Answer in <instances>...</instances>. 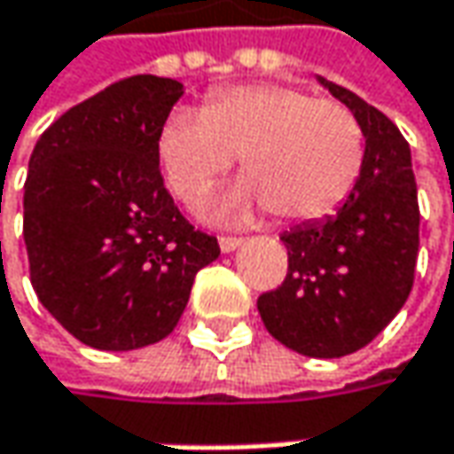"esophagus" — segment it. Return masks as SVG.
<instances>
[{"instance_id": "esophagus-1", "label": "esophagus", "mask_w": 454, "mask_h": 454, "mask_svg": "<svg viewBox=\"0 0 454 454\" xmlns=\"http://www.w3.org/2000/svg\"><path fill=\"white\" fill-rule=\"evenodd\" d=\"M239 245H242V238H219L222 253H235Z\"/></svg>"}]
</instances>
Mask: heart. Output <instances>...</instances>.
<instances>
[{
  "label": "heart",
  "mask_w": 454,
  "mask_h": 454,
  "mask_svg": "<svg viewBox=\"0 0 454 454\" xmlns=\"http://www.w3.org/2000/svg\"><path fill=\"white\" fill-rule=\"evenodd\" d=\"M239 155L247 176L207 215L235 222L255 207L281 219L329 215L355 186L365 135L345 104L286 83H245L209 94L204 109H173L158 132V158L173 193L204 199Z\"/></svg>",
  "instance_id": "obj_1"
}]
</instances>
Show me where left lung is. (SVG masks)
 I'll use <instances>...</instances> for the list:
<instances>
[{"instance_id": "left-lung-1", "label": "left lung", "mask_w": 454, "mask_h": 454, "mask_svg": "<svg viewBox=\"0 0 454 454\" xmlns=\"http://www.w3.org/2000/svg\"><path fill=\"white\" fill-rule=\"evenodd\" d=\"M319 83L365 135L363 168L337 215L281 235L288 273L258 299L265 329L306 357L365 348L406 304L419 253V201L411 150L398 127L350 89Z\"/></svg>"}]
</instances>
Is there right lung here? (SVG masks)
<instances>
[{
	"label": "right lung",
	"mask_w": 454,
	"mask_h": 454,
	"mask_svg": "<svg viewBox=\"0 0 454 454\" xmlns=\"http://www.w3.org/2000/svg\"><path fill=\"white\" fill-rule=\"evenodd\" d=\"M184 83L132 76L48 127L25 181V245L40 304L89 348L160 342L189 304L216 238L184 219L163 186L158 132Z\"/></svg>",
	"instance_id": "add662e5"
}]
</instances>
